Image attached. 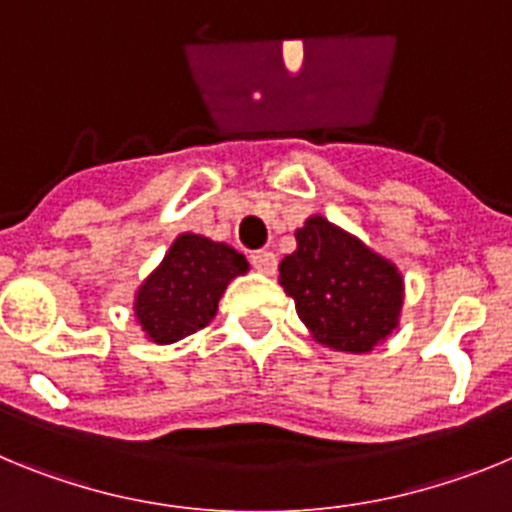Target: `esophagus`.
<instances>
[{
	"instance_id": "esophagus-1",
	"label": "esophagus",
	"mask_w": 512,
	"mask_h": 512,
	"mask_svg": "<svg viewBox=\"0 0 512 512\" xmlns=\"http://www.w3.org/2000/svg\"><path fill=\"white\" fill-rule=\"evenodd\" d=\"M251 266L261 274H274L277 271V253L271 251H256L251 256Z\"/></svg>"
}]
</instances>
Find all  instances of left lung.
I'll list each match as a JSON object with an SVG mask.
<instances>
[{"label": "left lung", "instance_id": "1", "mask_svg": "<svg viewBox=\"0 0 512 512\" xmlns=\"http://www.w3.org/2000/svg\"><path fill=\"white\" fill-rule=\"evenodd\" d=\"M295 238L297 248L279 264V284L312 341L343 354H369L387 341L405 305L395 261L323 215L307 217Z\"/></svg>", "mask_w": 512, "mask_h": 512}]
</instances>
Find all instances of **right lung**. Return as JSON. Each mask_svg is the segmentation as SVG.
Instances as JSON below:
<instances>
[{"instance_id":"1","label":"right lung","mask_w":512,"mask_h":512,"mask_svg":"<svg viewBox=\"0 0 512 512\" xmlns=\"http://www.w3.org/2000/svg\"><path fill=\"white\" fill-rule=\"evenodd\" d=\"M246 271V256L228 243L200 233L176 235L161 264L135 289V323L158 346L182 341L215 318L228 284Z\"/></svg>"}]
</instances>
